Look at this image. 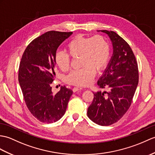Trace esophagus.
<instances>
[{
    "label": "esophagus",
    "mask_w": 155,
    "mask_h": 155,
    "mask_svg": "<svg viewBox=\"0 0 155 155\" xmlns=\"http://www.w3.org/2000/svg\"><path fill=\"white\" fill-rule=\"evenodd\" d=\"M82 88L81 87H79V86H75V87L73 88V91L74 92H77V91H81V90H82Z\"/></svg>",
    "instance_id": "1"
}]
</instances>
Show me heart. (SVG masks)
Returning a JSON list of instances; mask_svg holds the SVG:
<instances>
[{
	"label": "heart",
	"mask_w": 155,
	"mask_h": 155,
	"mask_svg": "<svg viewBox=\"0 0 155 155\" xmlns=\"http://www.w3.org/2000/svg\"><path fill=\"white\" fill-rule=\"evenodd\" d=\"M67 50L73 57L81 56L80 69L74 70L67 75V83L86 86L91 84L95 75V69L101 71L108 62L110 46L105 38L96 35L92 38L78 35L71 40L67 46ZM55 61L60 70L63 72L69 70L71 57L68 53L59 51L55 53Z\"/></svg>",
	"instance_id": "b5f03b06"
}]
</instances>
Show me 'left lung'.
<instances>
[{"label": "left lung", "mask_w": 155, "mask_h": 155, "mask_svg": "<svg viewBox=\"0 0 155 155\" xmlns=\"http://www.w3.org/2000/svg\"><path fill=\"white\" fill-rule=\"evenodd\" d=\"M98 31L108 35L113 45L112 56L97 83L100 88L109 91L94 93L87 116L95 124L107 126L120 120L130 107L139 73L135 55L127 43L113 31Z\"/></svg>", "instance_id": "obj_1"}]
</instances>
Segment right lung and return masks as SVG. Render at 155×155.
I'll use <instances>...</instances> for the list:
<instances>
[{
    "instance_id": "add662e5",
    "label": "right lung",
    "mask_w": 155,
    "mask_h": 155,
    "mask_svg": "<svg viewBox=\"0 0 155 155\" xmlns=\"http://www.w3.org/2000/svg\"><path fill=\"white\" fill-rule=\"evenodd\" d=\"M73 32L49 31L34 39L23 53L18 81L28 110L44 123L59 120L66 111L73 91L61 86L53 94L51 84L55 77V53Z\"/></svg>"
}]
</instances>
